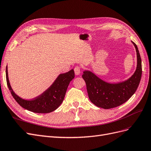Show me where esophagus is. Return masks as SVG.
<instances>
[{"label":"esophagus","instance_id":"obj_1","mask_svg":"<svg viewBox=\"0 0 151 151\" xmlns=\"http://www.w3.org/2000/svg\"><path fill=\"white\" fill-rule=\"evenodd\" d=\"M74 72L76 75H79L81 74V68L79 66H76L74 68Z\"/></svg>","mask_w":151,"mask_h":151}]
</instances>
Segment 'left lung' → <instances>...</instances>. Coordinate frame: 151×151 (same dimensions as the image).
Listing matches in <instances>:
<instances>
[{
    "mask_svg": "<svg viewBox=\"0 0 151 151\" xmlns=\"http://www.w3.org/2000/svg\"><path fill=\"white\" fill-rule=\"evenodd\" d=\"M137 57V69L130 78L117 84H109L99 79L90 71H84L83 78L86 82L90 101L98 107L110 109L128 101L139 85L142 76V61L136 44L132 42Z\"/></svg>",
    "mask_w": 151,
    "mask_h": 151,
    "instance_id": "left-lung-1",
    "label": "left lung"
}]
</instances>
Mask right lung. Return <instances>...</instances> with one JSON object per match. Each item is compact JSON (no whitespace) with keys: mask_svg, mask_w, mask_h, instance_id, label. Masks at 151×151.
<instances>
[{"mask_svg":"<svg viewBox=\"0 0 151 151\" xmlns=\"http://www.w3.org/2000/svg\"><path fill=\"white\" fill-rule=\"evenodd\" d=\"M73 69L58 76L52 85L45 92L31 100H25L17 96L12 91L8 79L6 67V81L13 98L21 106L28 110L38 113H48L55 110L63 102L70 82L74 78Z\"/></svg>","mask_w":151,"mask_h":151,"instance_id":"1","label":"right lung"}]
</instances>
